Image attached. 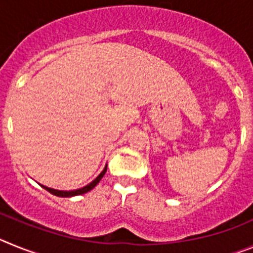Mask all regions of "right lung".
<instances>
[{"label":"right lung","instance_id":"right-lung-1","mask_svg":"<svg viewBox=\"0 0 253 253\" xmlns=\"http://www.w3.org/2000/svg\"><path fill=\"white\" fill-rule=\"evenodd\" d=\"M105 172H106V167L104 169V171L100 173L97 177L95 178V180L91 182V184H88L87 186L82 187V189H78V190H72V191H59V190H54V189H50V187H46V186H43L42 185V187H44V189L46 190V191H49L50 194H53V195L55 196H59V198H69V196H76V195H82V194L87 193V191H90V190H92L93 187L96 186V185L99 184L100 180H101L102 177H104Z\"/></svg>","mask_w":253,"mask_h":253}]
</instances>
